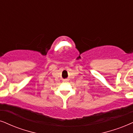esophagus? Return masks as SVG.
<instances>
[{"label":"esophagus","instance_id":"obj_1","mask_svg":"<svg viewBox=\"0 0 133 133\" xmlns=\"http://www.w3.org/2000/svg\"><path fill=\"white\" fill-rule=\"evenodd\" d=\"M69 81V80L68 78H66V79H64V82H68Z\"/></svg>","mask_w":133,"mask_h":133}]
</instances>
